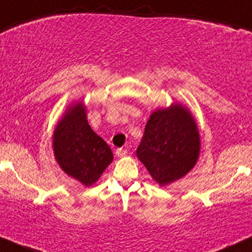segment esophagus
Returning a JSON list of instances; mask_svg holds the SVG:
<instances>
[{"label":"esophagus","mask_w":252,"mask_h":252,"mask_svg":"<svg viewBox=\"0 0 252 252\" xmlns=\"http://www.w3.org/2000/svg\"><path fill=\"white\" fill-rule=\"evenodd\" d=\"M115 154H117V156L118 157H125L126 156V155H127V151H126V150L125 149H123V148H121V149H118L117 150V152H115Z\"/></svg>","instance_id":"obj_1"}]
</instances>
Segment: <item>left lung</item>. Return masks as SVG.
Instances as JSON below:
<instances>
[{
	"label": "left lung",
	"instance_id": "1",
	"mask_svg": "<svg viewBox=\"0 0 252 252\" xmlns=\"http://www.w3.org/2000/svg\"><path fill=\"white\" fill-rule=\"evenodd\" d=\"M197 124L186 106L172 103L151 113L137 157L160 187L182 179L200 156Z\"/></svg>",
	"mask_w": 252,
	"mask_h": 252
}]
</instances>
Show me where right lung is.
<instances>
[{
	"label": "right lung",
	"instance_id": "obj_1",
	"mask_svg": "<svg viewBox=\"0 0 252 252\" xmlns=\"http://www.w3.org/2000/svg\"><path fill=\"white\" fill-rule=\"evenodd\" d=\"M52 148L62 170L86 187L96 183L113 160L108 144L88 124L82 101L70 104L59 119L53 131Z\"/></svg>",
	"mask_w": 252,
	"mask_h": 252
}]
</instances>
